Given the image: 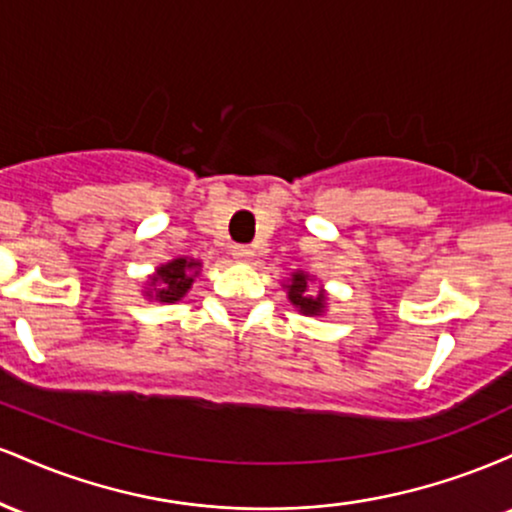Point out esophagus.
Masks as SVG:
<instances>
[{
  "label": "esophagus",
  "mask_w": 512,
  "mask_h": 512,
  "mask_svg": "<svg viewBox=\"0 0 512 512\" xmlns=\"http://www.w3.org/2000/svg\"><path fill=\"white\" fill-rule=\"evenodd\" d=\"M233 257H236L238 262H250L252 257H255V250H252L250 245H236V248H233Z\"/></svg>",
  "instance_id": "obj_1"
}]
</instances>
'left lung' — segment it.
<instances>
[{
    "label": "left lung",
    "mask_w": 512,
    "mask_h": 512,
    "mask_svg": "<svg viewBox=\"0 0 512 512\" xmlns=\"http://www.w3.org/2000/svg\"><path fill=\"white\" fill-rule=\"evenodd\" d=\"M313 279L315 276H310L308 272H291L289 279H286L284 289H286V298H289V303L293 308L298 310V313L303 315H325L327 313V301H330V296H327L325 286H320V289H313Z\"/></svg>",
    "instance_id": "left-lung-1"
}]
</instances>
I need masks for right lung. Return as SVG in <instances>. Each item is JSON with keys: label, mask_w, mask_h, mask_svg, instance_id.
<instances>
[{"label": "right lung", "mask_w": 512, "mask_h": 512, "mask_svg": "<svg viewBox=\"0 0 512 512\" xmlns=\"http://www.w3.org/2000/svg\"><path fill=\"white\" fill-rule=\"evenodd\" d=\"M199 269H202V262L192 257H175L166 264H158L154 274H149V279L144 281L142 296L146 301L178 303L192 289Z\"/></svg>", "instance_id": "right-lung-1"}]
</instances>
